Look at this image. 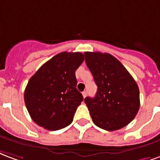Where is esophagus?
Returning a JSON list of instances; mask_svg holds the SVG:
<instances>
[{
  "instance_id": "34e87169",
  "label": "esophagus",
  "mask_w": 160,
  "mask_h": 160,
  "mask_svg": "<svg viewBox=\"0 0 160 160\" xmlns=\"http://www.w3.org/2000/svg\"><path fill=\"white\" fill-rule=\"evenodd\" d=\"M82 96H83V98H85L86 96H87V91H83L82 93Z\"/></svg>"
}]
</instances>
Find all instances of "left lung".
Wrapping results in <instances>:
<instances>
[{
    "label": "left lung",
    "mask_w": 160,
    "mask_h": 160,
    "mask_svg": "<svg viewBox=\"0 0 160 160\" xmlns=\"http://www.w3.org/2000/svg\"><path fill=\"white\" fill-rule=\"evenodd\" d=\"M84 55L98 87L94 98L84 99L93 122L108 131L122 129L139 111L138 85L119 60L110 53L85 52Z\"/></svg>",
    "instance_id": "left-lung-1"
}]
</instances>
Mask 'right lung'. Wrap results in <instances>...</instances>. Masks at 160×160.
I'll return each mask as SVG.
<instances>
[{
	"mask_svg": "<svg viewBox=\"0 0 160 160\" xmlns=\"http://www.w3.org/2000/svg\"><path fill=\"white\" fill-rule=\"evenodd\" d=\"M84 60L82 53L62 52L43 64L24 90V102L35 123L48 130L71 124L83 100L77 89L75 72Z\"/></svg>",
	"mask_w": 160,
	"mask_h": 160,
	"instance_id": "add662e5",
	"label": "right lung"
}]
</instances>
